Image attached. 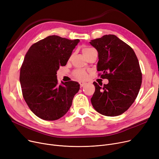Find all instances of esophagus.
I'll return each instance as SVG.
<instances>
[{
    "label": "esophagus",
    "mask_w": 159,
    "mask_h": 159,
    "mask_svg": "<svg viewBox=\"0 0 159 159\" xmlns=\"http://www.w3.org/2000/svg\"><path fill=\"white\" fill-rule=\"evenodd\" d=\"M87 84V83L85 82H83V81H81L80 82V87H83L84 85H85Z\"/></svg>",
    "instance_id": "obj_1"
}]
</instances>
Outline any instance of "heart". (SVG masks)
<instances>
[{"mask_svg":"<svg viewBox=\"0 0 159 159\" xmlns=\"http://www.w3.org/2000/svg\"><path fill=\"white\" fill-rule=\"evenodd\" d=\"M94 48L92 47H83L82 48L83 54H84V55L85 56L89 52H90V50H92ZM72 75H74V78H75L78 80H86L87 78V72L84 69H76L72 72Z\"/></svg>","mask_w":159,"mask_h":159,"instance_id":"1","label":"heart"}]
</instances>
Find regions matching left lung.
<instances>
[{"label":"left lung","instance_id":"left-lung-1","mask_svg":"<svg viewBox=\"0 0 159 159\" xmlns=\"http://www.w3.org/2000/svg\"><path fill=\"white\" fill-rule=\"evenodd\" d=\"M90 44L98 52V75L109 80L103 85L93 83V106L105 116L122 115L133 103L140 89L142 74L138 58L129 45L115 35H103Z\"/></svg>","mask_w":159,"mask_h":159}]
</instances>
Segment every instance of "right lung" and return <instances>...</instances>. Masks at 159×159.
<instances>
[{
    "label": "right lung",
    "instance_id": "1",
    "mask_svg": "<svg viewBox=\"0 0 159 159\" xmlns=\"http://www.w3.org/2000/svg\"><path fill=\"white\" fill-rule=\"evenodd\" d=\"M79 42L50 35L33 44L26 52L20 70L22 96L30 109L43 120L64 116L80 90V84L74 81L59 85L56 75Z\"/></svg>",
    "mask_w": 159,
    "mask_h": 159
}]
</instances>
